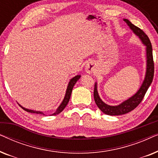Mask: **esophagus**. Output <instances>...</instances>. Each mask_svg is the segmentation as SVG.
<instances>
[{
  "instance_id": "esophagus-1",
  "label": "esophagus",
  "mask_w": 158,
  "mask_h": 158,
  "mask_svg": "<svg viewBox=\"0 0 158 158\" xmlns=\"http://www.w3.org/2000/svg\"><path fill=\"white\" fill-rule=\"evenodd\" d=\"M95 68H96V65H95L94 62H89L88 63L85 64L86 73H92L95 70Z\"/></svg>"
}]
</instances>
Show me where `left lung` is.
Returning a JSON list of instances; mask_svg holds the SVG:
<instances>
[{"label": "left lung", "instance_id": "1", "mask_svg": "<svg viewBox=\"0 0 158 158\" xmlns=\"http://www.w3.org/2000/svg\"><path fill=\"white\" fill-rule=\"evenodd\" d=\"M127 24L129 26V29L133 31V33L141 40L142 44L146 47V73L144 75V81L142 82L141 86L137 90V93L131 96L130 98L123 101L120 104L116 106L108 105L101 100L99 96L97 89V83H95L94 96V100L97 106L99 108L103 113L109 116H118L129 113L132 111L139 104L140 102L143 99L147 90L152 83L153 76H154V62L152 57V47L150 39L147 36V34L140 29L139 28L136 27L131 23L128 19H123Z\"/></svg>", "mask_w": 158, "mask_h": 158}]
</instances>
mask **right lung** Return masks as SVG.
<instances>
[{"mask_svg": "<svg viewBox=\"0 0 158 158\" xmlns=\"http://www.w3.org/2000/svg\"><path fill=\"white\" fill-rule=\"evenodd\" d=\"M81 75H75V77H72L70 80V81H69L68 83V87H67V89H66V92H65V95H64V99L62 100V103H60V105L58 106V108L56 110V111L55 113L51 114L50 116H52V115H56V114H60V112H62L63 111L64 108L67 105H68V103L69 102V101H70V96H71V94H72V90H73V88L74 87L75 84L77 83V81H78V80L81 78ZM20 106L22 108L23 110H25V111H27V112H29V113H34V114H43V115H45L44 114V112L42 111H34V110H31V109H26V108L23 107L22 106H21L20 104H19Z\"/></svg>", "mask_w": 158, "mask_h": 158, "instance_id": "1", "label": "right lung"}]
</instances>
